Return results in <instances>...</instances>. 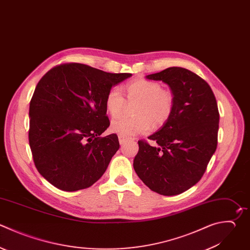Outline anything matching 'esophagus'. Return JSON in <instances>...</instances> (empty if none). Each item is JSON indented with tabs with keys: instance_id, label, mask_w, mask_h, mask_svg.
Here are the masks:
<instances>
[{
	"instance_id": "esophagus-1",
	"label": "esophagus",
	"mask_w": 250,
	"mask_h": 250,
	"mask_svg": "<svg viewBox=\"0 0 250 250\" xmlns=\"http://www.w3.org/2000/svg\"><path fill=\"white\" fill-rule=\"evenodd\" d=\"M118 139H119V143H120V145H124L126 142H128L129 141V139L128 138H126V137H123V136H118Z\"/></svg>"
}]
</instances>
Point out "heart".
I'll use <instances>...</instances> for the list:
<instances>
[{
	"label": "heart",
	"instance_id": "heart-1",
	"mask_svg": "<svg viewBox=\"0 0 250 250\" xmlns=\"http://www.w3.org/2000/svg\"><path fill=\"white\" fill-rule=\"evenodd\" d=\"M128 101L138 102L134 108L136 117L120 116L111 122L112 132L132 138L137 135L146 134L154 125L164 123L170 116L173 108V96L170 92L161 90V86L146 79L133 81L126 86ZM126 101L118 87L111 88L105 98L107 111L116 116L124 109Z\"/></svg>",
	"mask_w": 250,
	"mask_h": 250
}]
</instances>
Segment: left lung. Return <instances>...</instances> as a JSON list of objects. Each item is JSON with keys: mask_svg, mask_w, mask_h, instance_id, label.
<instances>
[{"mask_svg": "<svg viewBox=\"0 0 250 250\" xmlns=\"http://www.w3.org/2000/svg\"><path fill=\"white\" fill-rule=\"evenodd\" d=\"M146 79L162 81L173 94V108L160 130L139 141L134 169L151 190L180 194L203 176L217 147L219 111L210 86L195 73L169 67Z\"/></svg>", "mask_w": 250, "mask_h": 250, "instance_id": "8db88e82", "label": "left lung"}]
</instances>
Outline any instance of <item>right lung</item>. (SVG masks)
<instances>
[{
  "mask_svg": "<svg viewBox=\"0 0 250 250\" xmlns=\"http://www.w3.org/2000/svg\"><path fill=\"white\" fill-rule=\"evenodd\" d=\"M131 73H107L64 63L39 81L30 102L29 145L39 173L65 191L87 188L105 172L118 137H100L109 126L105 98Z\"/></svg>",
  "mask_w": 250,
  "mask_h": 250,
  "instance_id": "add662e5",
  "label": "right lung"
}]
</instances>
